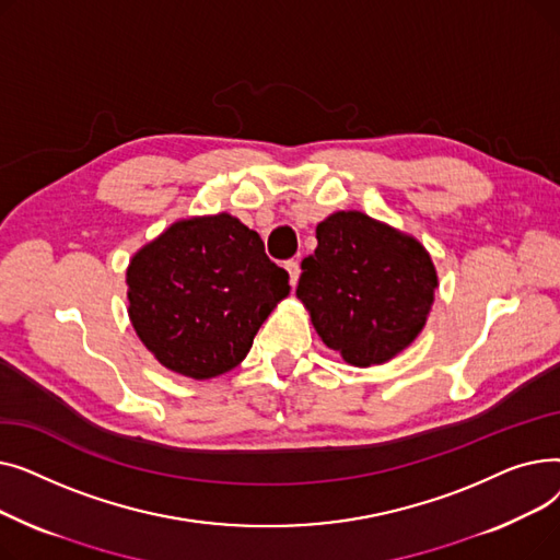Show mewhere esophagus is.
Masks as SVG:
<instances>
[{
    "label": "esophagus",
    "instance_id": "34e87169",
    "mask_svg": "<svg viewBox=\"0 0 560 560\" xmlns=\"http://www.w3.org/2000/svg\"><path fill=\"white\" fill-rule=\"evenodd\" d=\"M285 272H288L290 285H298V279H300V262H298V260H288V262H285Z\"/></svg>",
    "mask_w": 560,
    "mask_h": 560
}]
</instances>
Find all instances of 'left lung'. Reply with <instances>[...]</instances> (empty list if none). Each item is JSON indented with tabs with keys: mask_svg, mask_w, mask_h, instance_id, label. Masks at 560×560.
<instances>
[{
	"mask_svg": "<svg viewBox=\"0 0 560 560\" xmlns=\"http://www.w3.org/2000/svg\"><path fill=\"white\" fill-rule=\"evenodd\" d=\"M298 298L329 349L357 368L384 365L413 342L433 306L438 272L424 245L361 211L315 229Z\"/></svg>",
	"mask_w": 560,
	"mask_h": 560,
	"instance_id": "left-lung-1",
	"label": "left lung"
}]
</instances>
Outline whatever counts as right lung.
<instances>
[{
  "mask_svg": "<svg viewBox=\"0 0 560 560\" xmlns=\"http://www.w3.org/2000/svg\"><path fill=\"white\" fill-rule=\"evenodd\" d=\"M288 292L260 235L229 213L176 220L127 268L136 336L163 368L195 381L241 365Z\"/></svg>",
  "mask_w": 560,
  "mask_h": 560,
  "instance_id": "obj_1",
  "label": "right lung"
}]
</instances>
